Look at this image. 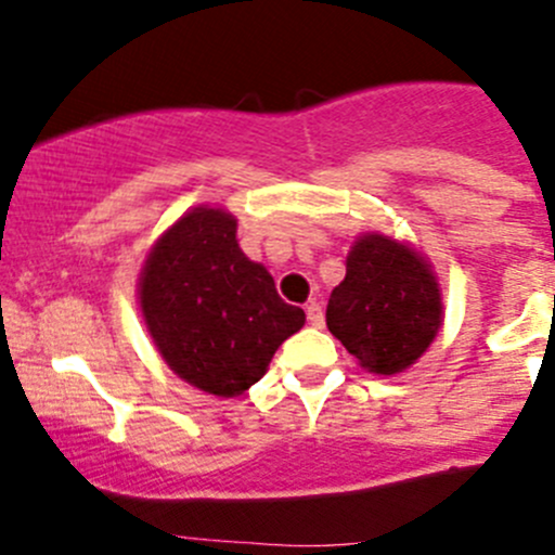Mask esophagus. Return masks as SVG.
<instances>
[{
    "label": "esophagus",
    "mask_w": 555,
    "mask_h": 555,
    "mask_svg": "<svg viewBox=\"0 0 555 555\" xmlns=\"http://www.w3.org/2000/svg\"><path fill=\"white\" fill-rule=\"evenodd\" d=\"M306 319H309L311 327H322V324H324V311H322V306L313 304V300H311V304L306 306Z\"/></svg>",
    "instance_id": "34e87169"
}]
</instances>
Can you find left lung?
<instances>
[{"label":"left lung","instance_id":"1","mask_svg":"<svg viewBox=\"0 0 555 555\" xmlns=\"http://www.w3.org/2000/svg\"><path fill=\"white\" fill-rule=\"evenodd\" d=\"M443 298L433 266L382 233L360 236L346 257V279L327 304V327L365 371L395 376L438 335Z\"/></svg>","mask_w":555,"mask_h":555}]
</instances>
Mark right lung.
Returning <instances> with one entry per match:
<instances>
[{"instance_id":"obj_1","label":"right lung","mask_w":555,"mask_h":555,"mask_svg":"<svg viewBox=\"0 0 555 555\" xmlns=\"http://www.w3.org/2000/svg\"><path fill=\"white\" fill-rule=\"evenodd\" d=\"M139 306L166 365L217 397L260 382L306 313L244 255L236 217L195 206L158 238L139 276Z\"/></svg>"}]
</instances>
